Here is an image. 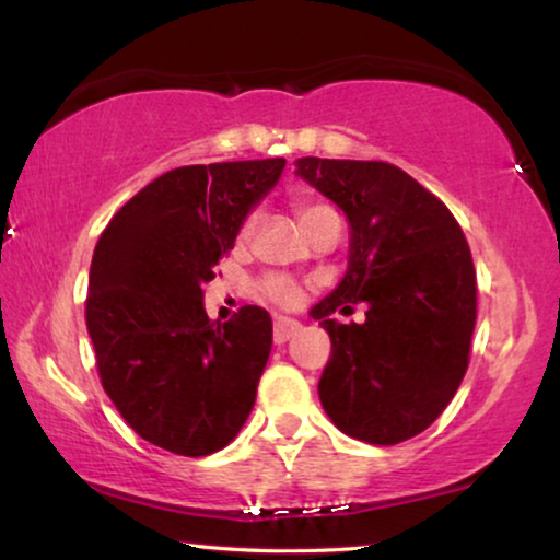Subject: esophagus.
I'll return each mask as SVG.
<instances>
[{
	"mask_svg": "<svg viewBox=\"0 0 560 560\" xmlns=\"http://www.w3.org/2000/svg\"><path fill=\"white\" fill-rule=\"evenodd\" d=\"M301 331V324L293 318H278L275 320V331H272V339L275 343H285L288 339H293V336Z\"/></svg>",
	"mask_w": 560,
	"mask_h": 560,
	"instance_id": "1",
	"label": "esophagus"
}]
</instances>
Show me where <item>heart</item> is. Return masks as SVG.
<instances>
[{"instance_id": "heart-1", "label": "heart", "mask_w": 560, "mask_h": 560, "mask_svg": "<svg viewBox=\"0 0 560 560\" xmlns=\"http://www.w3.org/2000/svg\"><path fill=\"white\" fill-rule=\"evenodd\" d=\"M326 217H336L334 209H328L324 203H301L298 206V219H301V226H311L313 221L326 219ZM249 232V226L244 229V234ZM259 290L267 301H272L275 305H282V308H293V305L301 303V288L295 285L293 280L285 278V275H267V278L259 282Z\"/></svg>"}]
</instances>
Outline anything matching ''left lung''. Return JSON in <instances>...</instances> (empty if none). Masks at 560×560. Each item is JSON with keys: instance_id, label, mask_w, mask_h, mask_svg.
I'll use <instances>...</instances> for the list:
<instances>
[{"instance_id": "obj_1", "label": "left lung", "mask_w": 560, "mask_h": 560, "mask_svg": "<svg viewBox=\"0 0 560 560\" xmlns=\"http://www.w3.org/2000/svg\"><path fill=\"white\" fill-rule=\"evenodd\" d=\"M295 175L349 221V265L311 308L331 336L318 397L351 439L395 446L446 410L469 366L477 272L451 211L400 167L380 160L298 158ZM368 303L364 325L336 310Z\"/></svg>"}]
</instances>
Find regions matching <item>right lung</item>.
<instances>
[{"label":"right lung","instance_id":"1","mask_svg":"<svg viewBox=\"0 0 560 560\" xmlns=\"http://www.w3.org/2000/svg\"><path fill=\"white\" fill-rule=\"evenodd\" d=\"M285 160L186 165L129 198L98 236L86 326L114 408L144 441L209 456L242 431L272 349V318L244 305L209 320L203 285Z\"/></svg>","mask_w":560,"mask_h":560}]
</instances>
